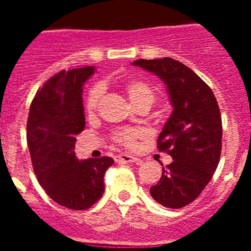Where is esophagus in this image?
<instances>
[{
  "label": "esophagus",
  "instance_id": "1",
  "mask_svg": "<svg viewBox=\"0 0 251 251\" xmlns=\"http://www.w3.org/2000/svg\"><path fill=\"white\" fill-rule=\"evenodd\" d=\"M138 158L134 156H130V154H118L115 156V162L118 163H132V162H137Z\"/></svg>",
  "mask_w": 251,
  "mask_h": 251
}]
</instances>
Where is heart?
I'll list each match as a JSON object with an SVG mask.
<instances>
[{
  "mask_svg": "<svg viewBox=\"0 0 251 251\" xmlns=\"http://www.w3.org/2000/svg\"><path fill=\"white\" fill-rule=\"evenodd\" d=\"M123 89L127 93L128 98L132 101L134 106L139 105H152L154 99H156V94L154 90L152 89V86L148 83H146L142 79H128L123 83ZM101 95V86L95 85L94 88L90 89L88 93L85 100V109L88 113L94 112L98 101L100 99ZM142 136V130L136 129V128H126V129H121L118 132L114 133L113 136V141L118 145L123 146L127 148H133L136 146L137 139Z\"/></svg>",
  "mask_w": 251,
  "mask_h": 251,
  "instance_id": "b5f03b06",
  "label": "heart"
}]
</instances>
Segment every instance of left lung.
<instances>
[{
	"instance_id": "left-lung-1",
	"label": "left lung",
	"mask_w": 251,
	"mask_h": 251,
	"mask_svg": "<svg viewBox=\"0 0 251 251\" xmlns=\"http://www.w3.org/2000/svg\"><path fill=\"white\" fill-rule=\"evenodd\" d=\"M132 64L165 83L174 108L157 139L158 150L174 161L162 168L151 196L165 207H185L207 186L220 161L223 123L216 98L196 73L177 60L139 59Z\"/></svg>"
}]
</instances>
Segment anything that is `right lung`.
Segmentation results:
<instances>
[{
	"instance_id": "right-lung-1",
	"label": "right lung",
	"mask_w": 251,
	"mask_h": 251,
	"mask_svg": "<svg viewBox=\"0 0 251 251\" xmlns=\"http://www.w3.org/2000/svg\"><path fill=\"white\" fill-rule=\"evenodd\" d=\"M94 66L61 70L37 90L27 119V145L39 183L59 205L86 210L104 192L110 157L76 158L75 137L85 128L83 86Z\"/></svg>"
}]
</instances>
